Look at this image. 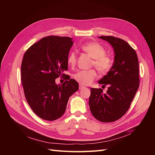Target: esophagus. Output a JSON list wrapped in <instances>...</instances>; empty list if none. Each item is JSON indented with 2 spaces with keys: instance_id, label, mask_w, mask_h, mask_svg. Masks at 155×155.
<instances>
[{
  "instance_id": "34e87169",
  "label": "esophagus",
  "mask_w": 155,
  "mask_h": 155,
  "mask_svg": "<svg viewBox=\"0 0 155 155\" xmlns=\"http://www.w3.org/2000/svg\"><path fill=\"white\" fill-rule=\"evenodd\" d=\"M85 88V86H83V85H81V84H79V89H80V90H81V89Z\"/></svg>"
}]
</instances>
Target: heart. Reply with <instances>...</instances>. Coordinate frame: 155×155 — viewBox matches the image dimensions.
I'll return each instance as SVG.
<instances>
[{
    "label": "heart",
    "mask_w": 155,
    "mask_h": 155,
    "mask_svg": "<svg viewBox=\"0 0 155 155\" xmlns=\"http://www.w3.org/2000/svg\"><path fill=\"white\" fill-rule=\"evenodd\" d=\"M83 51L93 59L92 65L101 74L107 73L112 67V59L106 54V50L99 43L91 42L81 46ZM70 66H74L76 63V54L72 51L67 58ZM97 78V72L94 69L89 70H79L74 74V78L81 85H88Z\"/></svg>",
    "instance_id": "heart-1"
}]
</instances>
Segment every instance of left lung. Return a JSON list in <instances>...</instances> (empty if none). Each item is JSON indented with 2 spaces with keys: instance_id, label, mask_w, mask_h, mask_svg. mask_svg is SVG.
I'll use <instances>...</instances> for the list:
<instances>
[{
  "instance_id": "obj_1",
  "label": "left lung",
  "mask_w": 155,
  "mask_h": 155,
  "mask_svg": "<svg viewBox=\"0 0 155 155\" xmlns=\"http://www.w3.org/2000/svg\"><path fill=\"white\" fill-rule=\"evenodd\" d=\"M114 51L111 69L98 81L109 85L107 93L101 88H91L88 105L92 114L101 122H112L129 109L139 87L138 59L135 50L124 40L113 36H100Z\"/></svg>"
}]
</instances>
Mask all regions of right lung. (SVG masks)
<instances>
[{
  "instance_id": "right-lung-1",
  "label": "right lung",
  "mask_w": 155,
  "mask_h": 155,
  "mask_svg": "<svg viewBox=\"0 0 155 155\" xmlns=\"http://www.w3.org/2000/svg\"><path fill=\"white\" fill-rule=\"evenodd\" d=\"M68 37L48 36L26 50L21 64V81L28 104L39 118L54 121L61 117L69 97L79 89L68 79L57 85L55 79L67 70V58L74 43Z\"/></svg>"
}]
</instances>
